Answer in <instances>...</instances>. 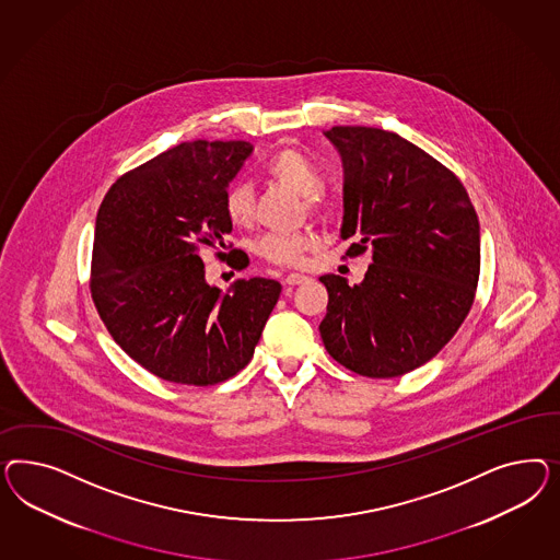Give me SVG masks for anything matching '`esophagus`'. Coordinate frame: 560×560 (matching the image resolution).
Wrapping results in <instances>:
<instances>
[{
	"label": "esophagus",
	"instance_id": "34e87169",
	"mask_svg": "<svg viewBox=\"0 0 560 560\" xmlns=\"http://www.w3.org/2000/svg\"><path fill=\"white\" fill-rule=\"evenodd\" d=\"M307 281V277L305 275H300V272H291L288 275L285 279H283V285H288V288H293V285H302Z\"/></svg>",
	"mask_w": 560,
	"mask_h": 560
}]
</instances>
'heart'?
Returning <instances> with one entry per match:
<instances>
[{"label":"heart","instance_id":"b5f03b06","mask_svg":"<svg viewBox=\"0 0 560 560\" xmlns=\"http://www.w3.org/2000/svg\"><path fill=\"white\" fill-rule=\"evenodd\" d=\"M267 174L272 180L304 195L305 203L320 215H328L332 205L316 192L323 188V174L318 166L298 148H281L267 162ZM223 211L236 228H248L255 221V192L246 183H234L223 195ZM318 246V234L300 230L289 234H267L258 242V255L277 267H302L307 255Z\"/></svg>","mask_w":560,"mask_h":560}]
</instances>
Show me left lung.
<instances>
[{
    "label": "left lung",
    "instance_id": "8db88e82",
    "mask_svg": "<svg viewBox=\"0 0 560 560\" xmlns=\"http://www.w3.org/2000/svg\"><path fill=\"white\" fill-rule=\"evenodd\" d=\"M345 168V256L372 253L359 285L320 277V323L335 361L365 377L421 368L458 332L475 304L480 225L458 176L396 133L375 127L324 131Z\"/></svg>",
    "mask_w": 560,
    "mask_h": 560
}]
</instances>
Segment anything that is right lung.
I'll return each mask as SVG.
<instances>
[{"instance_id":"obj_1","label":"right lung","mask_w":560,"mask_h":560,"mask_svg":"<svg viewBox=\"0 0 560 560\" xmlns=\"http://www.w3.org/2000/svg\"><path fill=\"white\" fill-rule=\"evenodd\" d=\"M253 153L246 141H185L122 174L96 215L90 291L120 349L174 384L213 386L248 365L281 285L255 277L221 293L205 281L201 248L225 255L230 180Z\"/></svg>"}]
</instances>
